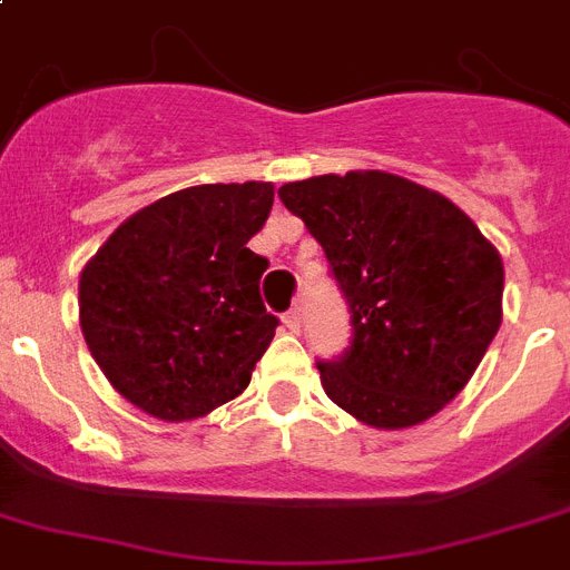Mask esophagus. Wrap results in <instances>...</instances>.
<instances>
[{"label": "esophagus", "mask_w": 570, "mask_h": 570, "mask_svg": "<svg viewBox=\"0 0 570 570\" xmlns=\"http://www.w3.org/2000/svg\"><path fill=\"white\" fill-rule=\"evenodd\" d=\"M285 326H288V332H294V335H299V326H303V314H299V308H291V312H285Z\"/></svg>", "instance_id": "1"}]
</instances>
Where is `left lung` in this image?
<instances>
[{"label": "left lung", "mask_w": 570, "mask_h": 570, "mask_svg": "<svg viewBox=\"0 0 570 570\" xmlns=\"http://www.w3.org/2000/svg\"><path fill=\"white\" fill-rule=\"evenodd\" d=\"M285 209L323 247L352 314L326 396L364 425L431 420L465 387L501 326L504 265L463 209L387 171L285 183Z\"/></svg>", "instance_id": "1"}]
</instances>
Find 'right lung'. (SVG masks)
Listing matches in <instances>:
<instances>
[{"label": "right lung", "mask_w": 570, "mask_h": 570, "mask_svg": "<svg viewBox=\"0 0 570 570\" xmlns=\"http://www.w3.org/2000/svg\"><path fill=\"white\" fill-rule=\"evenodd\" d=\"M271 183H209L159 197L81 271V332L121 396L166 422L206 416L244 393L274 341L247 247L271 215Z\"/></svg>", "instance_id": "1"}]
</instances>
